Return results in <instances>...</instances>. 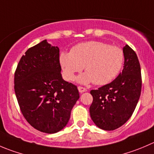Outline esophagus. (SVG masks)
<instances>
[{"instance_id":"obj_1","label":"esophagus","mask_w":154,"mask_h":154,"mask_svg":"<svg viewBox=\"0 0 154 154\" xmlns=\"http://www.w3.org/2000/svg\"><path fill=\"white\" fill-rule=\"evenodd\" d=\"M78 90H79V92H80V93H82V92H86V88L83 87V86H78Z\"/></svg>"}]
</instances>
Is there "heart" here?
<instances>
[{
  "label": "heart",
  "mask_w": 154,
  "mask_h": 154,
  "mask_svg": "<svg viewBox=\"0 0 154 154\" xmlns=\"http://www.w3.org/2000/svg\"><path fill=\"white\" fill-rule=\"evenodd\" d=\"M59 59L66 80H74L76 73L81 72L84 67L86 73L79 77V82H93L101 86L111 82L120 73L124 62V53L117 46L89 41L75 46L71 53H62Z\"/></svg>",
  "instance_id": "obj_1"
}]
</instances>
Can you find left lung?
I'll use <instances>...</instances> for the list:
<instances>
[{"mask_svg":"<svg viewBox=\"0 0 154 154\" xmlns=\"http://www.w3.org/2000/svg\"><path fill=\"white\" fill-rule=\"evenodd\" d=\"M123 71L111 83L92 89L93 101L89 107L91 118L98 127L110 131L118 129L131 117L141 92V66L135 52L123 47Z\"/></svg>","mask_w":154,"mask_h":154,"instance_id":"1","label":"left lung"}]
</instances>
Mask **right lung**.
I'll return each mask as SVG.
<instances>
[{
    "instance_id": "add662e5",
    "label": "right lung",
    "mask_w": 154,
    "mask_h": 154,
    "mask_svg": "<svg viewBox=\"0 0 154 154\" xmlns=\"http://www.w3.org/2000/svg\"><path fill=\"white\" fill-rule=\"evenodd\" d=\"M59 49L43 41L22 56L14 74V90L23 117L31 126L56 133L67 125L80 98L77 86L61 74Z\"/></svg>"
}]
</instances>
